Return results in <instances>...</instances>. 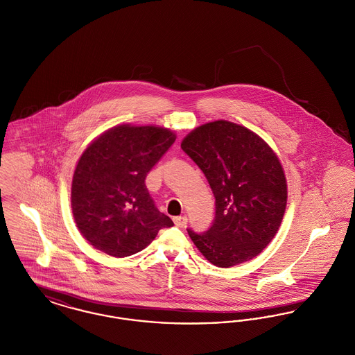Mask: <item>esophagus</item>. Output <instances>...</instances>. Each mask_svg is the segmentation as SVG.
I'll use <instances>...</instances> for the list:
<instances>
[{
  "mask_svg": "<svg viewBox=\"0 0 355 355\" xmlns=\"http://www.w3.org/2000/svg\"><path fill=\"white\" fill-rule=\"evenodd\" d=\"M173 222H174V225L178 226V227H185L186 223H187V217H185V216H182V217H174Z\"/></svg>",
  "mask_w": 355,
  "mask_h": 355,
  "instance_id": "obj_1",
  "label": "esophagus"
}]
</instances>
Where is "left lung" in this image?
<instances>
[{
    "instance_id": "1",
    "label": "left lung",
    "mask_w": 355,
    "mask_h": 355,
    "mask_svg": "<svg viewBox=\"0 0 355 355\" xmlns=\"http://www.w3.org/2000/svg\"><path fill=\"white\" fill-rule=\"evenodd\" d=\"M182 150L202 170L216 197L205 233H187L218 268L250 261L277 234L287 202L286 177L270 146L252 130L214 121L186 135Z\"/></svg>"
}]
</instances>
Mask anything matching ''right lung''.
I'll return each mask as SVG.
<instances>
[{"label": "right lung", "instance_id": "obj_1", "mask_svg": "<svg viewBox=\"0 0 355 355\" xmlns=\"http://www.w3.org/2000/svg\"><path fill=\"white\" fill-rule=\"evenodd\" d=\"M174 141L175 135L165 128L119 125L85 149L73 174L71 210L92 246L112 257H129L174 225L155 207L145 185Z\"/></svg>", "mask_w": 355, "mask_h": 355}]
</instances>
